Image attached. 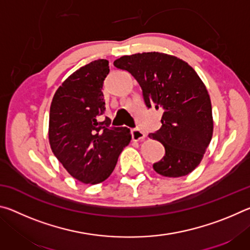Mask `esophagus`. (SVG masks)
Instances as JSON below:
<instances>
[{
    "label": "esophagus",
    "instance_id": "obj_1",
    "mask_svg": "<svg viewBox=\"0 0 250 250\" xmlns=\"http://www.w3.org/2000/svg\"><path fill=\"white\" fill-rule=\"evenodd\" d=\"M146 134L141 129L134 128L131 130V138H132L133 141H140L142 139H145Z\"/></svg>",
    "mask_w": 250,
    "mask_h": 250
}]
</instances>
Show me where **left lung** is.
I'll return each instance as SVG.
<instances>
[{"instance_id": "8db88e82", "label": "left lung", "mask_w": 250, "mask_h": 250, "mask_svg": "<svg viewBox=\"0 0 250 250\" xmlns=\"http://www.w3.org/2000/svg\"><path fill=\"white\" fill-rule=\"evenodd\" d=\"M113 65L139 83L147 109L163 111L161 128L149 134L166 149L154 171L167 177L188 175L201 163L213 135L209 95L196 71L180 58L156 52L122 56Z\"/></svg>"}]
</instances>
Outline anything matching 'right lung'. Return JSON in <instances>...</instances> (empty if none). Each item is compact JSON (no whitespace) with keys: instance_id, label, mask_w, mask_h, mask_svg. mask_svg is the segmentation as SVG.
<instances>
[{"instance_id":"1","label":"right lung","mask_w":250,"mask_h":250,"mask_svg":"<svg viewBox=\"0 0 250 250\" xmlns=\"http://www.w3.org/2000/svg\"><path fill=\"white\" fill-rule=\"evenodd\" d=\"M109 62L98 59L80 67L55 92L48 137L53 153L67 172L84 184H98L115 170L131 140L128 128L110 126L105 118L104 80Z\"/></svg>"}]
</instances>
